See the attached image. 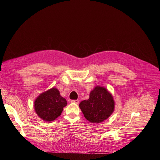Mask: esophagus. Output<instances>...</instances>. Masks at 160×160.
Listing matches in <instances>:
<instances>
[{
	"label": "esophagus",
	"instance_id": "34e87169",
	"mask_svg": "<svg viewBox=\"0 0 160 160\" xmlns=\"http://www.w3.org/2000/svg\"><path fill=\"white\" fill-rule=\"evenodd\" d=\"M71 102H73V103H75L77 104H78L79 103V101L78 100H72Z\"/></svg>",
	"mask_w": 160,
	"mask_h": 160
}]
</instances>
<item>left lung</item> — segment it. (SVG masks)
Returning a JSON list of instances; mask_svg holds the SVG:
<instances>
[{
	"mask_svg": "<svg viewBox=\"0 0 160 160\" xmlns=\"http://www.w3.org/2000/svg\"><path fill=\"white\" fill-rule=\"evenodd\" d=\"M79 107L88 122L99 123L111 115L115 110V101L105 87L96 86L90 92L89 99L82 101Z\"/></svg>",
	"mask_w": 160,
	"mask_h": 160,
	"instance_id": "left-lung-1",
	"label": "left lung"
}]
</instances>
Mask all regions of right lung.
I'll return each mask as SVG.
<instances>
[{"instance_id": "add662e5", "label": "right lung", "mask_w": 160, "mask_h": 160, "mask_svg": "<svg viewBox=\"0 0 160 160\" xmlns=\"http://www.w3.org/2000/svg\"><path fill=\"white\" fill-rule=\"evenodd\" d=\"M67 105L66 100L60 95L59 90L52 87L41 93L34 101L37 115L45 122L55 120Z\"/></svg>"}]
</instances>
